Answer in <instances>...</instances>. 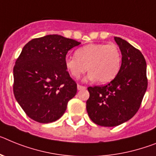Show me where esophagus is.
Masks as SVG:
<instances>
[{
	"mask_svg": "<svg viewBox=\"0 0 156 156\" xmlns=\"http://www.w3.org/2000/svg\"><path fill=\"white\" fill-rule=\"evenodd\" d=\"M77 88H78V90H82V89H86V86H81V85H78V86H77Z\"/></svg>",
	"mask_w": 156,
	"mask_h": 156,
	"instance_id": "esophagus-1",
	"label": "esophagus"
}]
</instances>
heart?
Returning a JSON list of instances; mask_svg holds the SVG:
<instances>
[{
	"mask_svg": "<svg viewBox=\"0 0 156 156\" xmlns=\"http://www.w3.org/2000/svg\"><path fill=\"white\" fill-rule=\"evenodd\" d=\"M65 67L73 77L78 78L86 71V80L101 84L110 82L119 73L122 55L119 47L113 43H92L75 51V56L67 55Z\"/></svg>",
	"mask_w": 156,
	"mask_h": 156,
	"instance_id": "b5f03b06",
	"label": "heart"
}]
</instances>
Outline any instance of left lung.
I'll return each mask as SVG.
<instances>
[{
  "instance_id": "8db88e82",
  "label": "left lung",
  "mask_w": 156,
  "mask_h": 156,
  "mask_svg": "<svg viewBox=\"0 0 156 156\" xmlns=\"http://www.w3.org/2000/svg\"><path fill=\"white\" fill-rule=\"evenodd\" d=\"M122 53L116 77L104 86L89 87L86 110L92 121L101 126L121 125L135 115L147 87V65L140 50L115 37Z\"/></svg>"
}]
</instances>
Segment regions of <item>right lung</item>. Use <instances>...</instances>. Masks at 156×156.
<instances>
[{"label":"right lung","instance_id":"obj_1","mask_svg":"<svg viewBox=\"0 0 156 156\" xmlns=\"http://www.w3.org/2000/svg\"><path fill=\"white\" fill-rule=\"evenodd\" d=\"M81 44L61 35L30 41L13 68V92L23 110L40 123L55 122L64 114L77 84L65 67L67 52Z\"/></svg>","mask_w":156,"mask_h":156}]
</instances>
